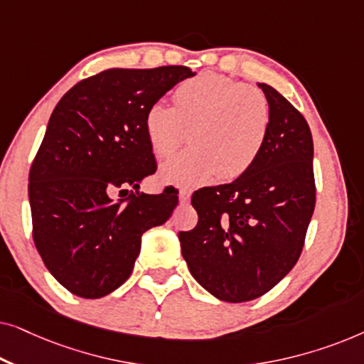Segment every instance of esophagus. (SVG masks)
<instances>
[{
  "instance_id": "34e87169",
  "label": "esophagus",
  "mask_w": 364,
  "mask_h": 364,
  "mask_svg": "<svg viewBox=\"0 0 364 364\" xmlns=\"http://www.w3.org/2000/svg\"><path fill=\"white\" fill-rule=\"evenodd\" d=\"M178 200H181V203H187L191 200V191H187V188H181V192H178Z\"/></svg>"
}]
</instances>
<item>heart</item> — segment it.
<instances>
[{
  "mask_svg": "<svg viewBox=\"0 0 364 364\" xmlns=\"http://www.w3.org/2000/svg\"><path fill=\"white\" fill-rule=\"evenodd\" d=\"M173 104L156 101L144 117L152 152L167 157L186 141L192 146L161 166V178L200 186L215 176L233 181L250 168L265 147L272 124L270 102L260 89L217 73L181 82Z\"/></svg>",
  "mask_w": 364,
  "mask_h": 364,
  "instance_id": "b5f03b06",
  "label": "heart"
}]
</instances>
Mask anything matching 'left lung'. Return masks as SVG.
<instances>
[{
	"label": "left lung",
	"instance_id": "1",
	"mask_svg": "<svg viewBox=\"0 0 364 364\" xmlns=\"http://www.w3.org/2000/svg\"><path fill=\"white\" fill-rule=\"evenodd\" d=\"M272 109L265 147L230 183L192 196L197 227L178 233L192 277L222 301H250L295 267L315 210L313 139L305 117L258 82Z\"/></svg>",
	"mask_w": 364,
	"mask_h": 364
}]
</instances>
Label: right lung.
<instances>
[{
    "label": "right lung",
    "mask_w": 364,
    "mask_h": 364,
    "mask_svg": "<svg viewBox=\"0 0 364 364\" xmlns=\"http://www.w3.org/2000/svg\"><path fill=\"white\" fill-rule=\"evenodd\" d=\"M192 76L186 66L107 69L77 82L54 107L29 171L33 240L51 275L74 295L101 298L121 287L142 233L166 223L177 207V192H139L156 172L144 117ZM127 186L136 193L114 201L110 193L120 196Z\"/></svg>",
    "instance_id": "obj_1"
}]
</instances>
